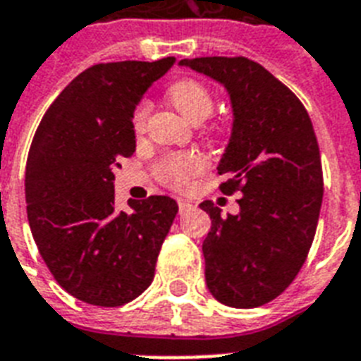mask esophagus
<instances>
[{
	"label": "esophagus",
	"instance_id": "34e87169",
	"mask_svg": "<svg viewBox=\"0 0 361 361\" xmlns=\"http://www.w3.org/2000/svg\"><path fill=\"white\" fill-rule=\"evenodd\" d=\"M178 207H180V215H185V213L195 209V206L187 200H178Z\"/></svg>",
	"mask_w": 361,
	"mask_h": 361
}]
</instances>
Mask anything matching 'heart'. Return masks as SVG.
Masks as SVG:
<instances>
[{"instance_id": "b5f03b06", "label": "heart", "mask_w": 361, "mask_h": 361, "mask_svg": "<svg viewBox=\"0 0 361 361\" xmlns=\"http://www.w3.org/2000/svg\"><path fill=\"white\" fill-rule=\"evenodd\" d=\"M169 98L176 109L192 122L206 120L215 107L211 90L196 79L176 81L169 89ZM148 114H150V104L146 99H140L131 114V124L137 133L145 131ZM206 155L200 152H180V154H166L165 157H161L155 172L159 180L172 189H185L192 178L206 171Z\"/></svg>"}]
</instances>
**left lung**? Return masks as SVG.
Masks as SVG:
<instances>
[{
  "label": "left lung",
  "instance_id": "left-lung-1",
  "mask_svg": "<svg viewBox=\"0 0 361 361\" xmlns=\"http://www.w3.org/2000/svg\"><path fill=\"white\" fill-rule=\"evenodd\" d=\"M181 66L226 87L233 130L219 163L224 195L241 192L239 213L211 200L202 245L211 295L230 307H257L282 295L306 262L323 204V165L310 114L286 85L247 57L183 59Z\"/></svg>",
  "mask_w": 361,
  "mask_h": 361
}]
</instances>
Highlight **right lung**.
I'll use <instances>...</instances> for the list:
<instances>
[{
    "instance_id": "right-lung-1",
    "label": "right lung",
    "mask_w": 361,
    "mask_h": 361,
    "mask_svg": "<svg viewBox=\"0 0 361 361\" xmlns=\"http://www.w3.org/2000/svg\"><path fill=\"white\" fill-rule=\"evenodd\" d=\"M174 61L87 68L44 113L29 148L25 202L38 252L59 286L92 306H124L148 289L178 213L169 196L130 200L118 213L113 185L135 152V105Z\"/></svg>"
}]
</instances>
